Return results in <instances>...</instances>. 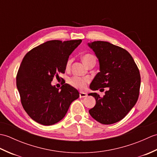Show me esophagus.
<instances>
[{
  "instance_id": "obj_1",
  "label": "esophagus",
  "mask_w": 157,
  "mask_h": 157,
  "mask_svg": "<svg viewBox=\"0 0 157 157\" xmlns=\"http://www.w3.org/2000/svg\"><path fill=\"white\" fill-rule=\"evenodd\" d=\"M86 96H87V94L84 92H79V97L80 98H84Z\"/></svg>"
}]
</instances>
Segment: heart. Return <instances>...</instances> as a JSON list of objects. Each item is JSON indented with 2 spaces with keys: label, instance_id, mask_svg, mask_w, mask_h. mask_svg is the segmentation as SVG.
Listing matches in <instances>:
<instances>
[{
  "label": "heart",
  "instance_id": "b5f03b06",
  "mask_svg": "<svg viewBox=\"0 0 157 157\" xmlns=\"http://www.w3.org/2000/svg\"><path fill=\"white\" fill-rule=\"evenodd\" d=\"M82 61L85 65L88 64L89 62L92 61H96V59L94 56L91 54H86L82 56ZM72 63V59H69L66 63V67L69 68ZM90 81V79L88 78H80V77L74 76L68 79V83L73 87L78 89H84L86 84Z\"/></svg>",
  "mask_w": 157,
  "mask_h": 157
}]
</instances>
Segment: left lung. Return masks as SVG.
Returning <instances> with one entry per match:
<instances>
[{
  "label": "left lung",
  "mask_w": 157,
  "mask_h": 157,
  "mask_svg": "<svg viewBox=\"0 0 157 157\" xmlns=\"http://www.w3.org/2000/svg\"><path fill=\"white\" fill-rule=\"evenodd\" d=\"M88 45L100 65V72L90 88L97 90L109 88L103 97L96 92L88 94L96 99V105L89 113L102 124H113L124 118L138 101L141 82L139 69L131 55L119 46L104 41Z\"/></svg>",
  "instance_id": "8db88e82"
}]
</instances>
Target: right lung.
I'll list each match as a JSON object with an SVG mask.
<instances>
[{"label": "right lung", "instance_id": "obj_1", "mask_svg": "<svg viewBox=\"0 0 157 157\" xmlns=\"http://www.w3.org/2000/svg\"><path fill=\"white\" fill-rule=\"evenodd\" d=\"M82 40H50L34 48L23 58L16 78L23 109L30 117L44 125H51L65 116L79 93L68 84L59 90L51 82L65 73L69 55Z\"/></svg>", "mask_w": 157, "mask_h": 157}]
</instances>
